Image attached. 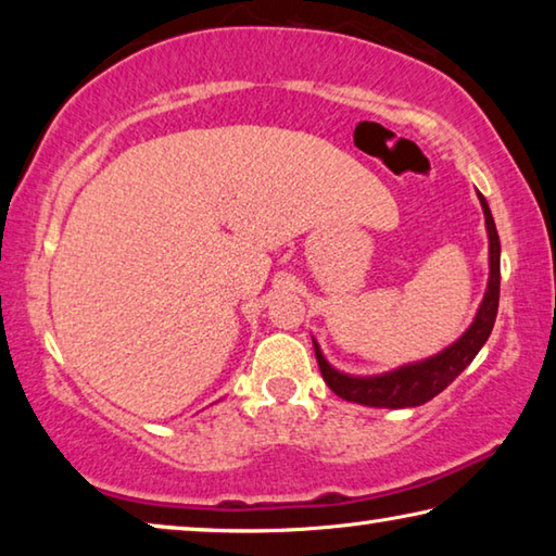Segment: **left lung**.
I'll list each match as a JSON object with an SVG mask.
<instances>
[{
  "label": "left lung",
  "instance_id": "obj_1",
  "mask_svg": "<svg viewBox=\"0 0 556 556\" xmlns=\"http://www.w3.org/2000/svg\"><path fill=\"white\" fill-rule=\"evenodd\" d=\"M478 199H481L485 215L488 252H491V277H488L483 304L478 308L473 324L468 326V331L460 336L454 345L444 348V351L427 357V361L402 365L397 370L384 375H370V378H355V375L338 372L328 365L321 348L314 341L318 368H321L326 384L338 394V397L365 404V407H419V404L437 397L441 390H446L448 384L468 368L478 351H481L488 336L493 331L497 301H501V238H497L495 220L485 199L481 193H478Z\"/></svg>",
  "mask_w": 556,
  "mask_h": 556
}]
</instances>
